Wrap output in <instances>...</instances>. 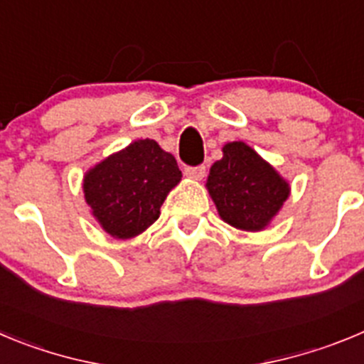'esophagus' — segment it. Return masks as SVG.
Segmentation results:
<instances>
[{
  "label": "esophagus",
  "instance_id": "1",
  "mask_svg": "<svg viewBox=\"0 0 364 364\" xmlns=\"http://www.w3.org/2000/svg\"><path fill=\"white\" fill-rule=\"evenodd\" d=\"M186 176L191 180H202L205 176V166H195V168H186Z\"/></svg>",
  "mask_w": 364,
  "mask_h": 364
}]
</instances>
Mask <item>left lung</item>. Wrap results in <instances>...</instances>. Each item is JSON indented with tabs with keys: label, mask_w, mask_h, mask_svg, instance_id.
<instances>
[{
	"label": "left lung",
	"mask_w": 364,
	"mask_h": 364,
	"mask_svg": "<svg viewBox=\"0 0 364 364\" xmlns=\"http://www.w3.org/2000/svg\"><path fill=\"white\" fill-rule=\"evenodd\" d=\"M222 153L205 182L220 218L240 231H263L291 195L289 180L245 142H228Z\"/></svg>",
	"instance_id": "8db88e82"
}]
</instances>
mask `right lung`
Returning <instances> with one entry per match:
<instances>
[{"instance_id": "1", "label": "right lung", "mask_w": 364, "mask_h": 364, "mask_svg": "<svg viewBox=\"0 0 364 364\" xmlns=\"http://www.w3.org/2000/svg\"><path fill=\"white\" fill-rule=\"evenodd\" d=\"M182 180L171 153L139 139L102 159L82 178L92 216L117 240L142 235L160 216V205Z\"/></svg>"}]
</instances>
